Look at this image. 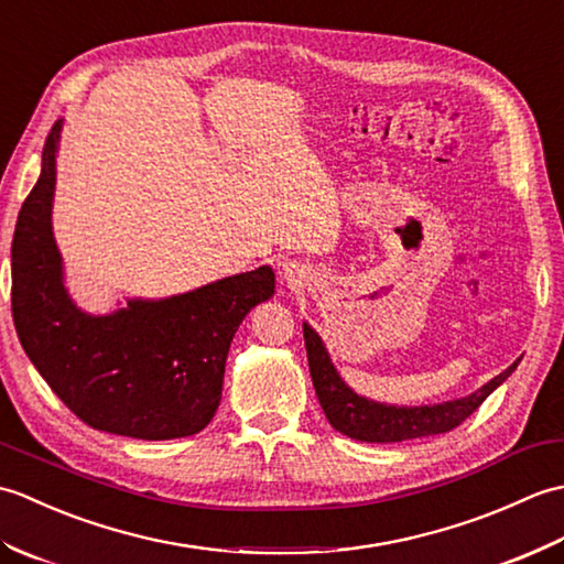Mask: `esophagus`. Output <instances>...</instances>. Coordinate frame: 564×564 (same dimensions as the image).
<instances>
[{"instance_id":"1","label":"esophagus","mask_w":564,"mask_h":564,"mask_svg":"<svg viewBox=\"0 0 564 564\" xmlns=\"http://www.w3.org/2000/svg\"><path fill=\"white\" fill-rule=\"evenodd\" d=\"M281 273H283V279H285V281L293 283V281H297V273H301V271H297L295 263H285Z\"/></svg>"}]
</instances>
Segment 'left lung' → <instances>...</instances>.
<instances>
[{"instance_id": "left-lung-1", "label": "left lung", "mask_w": 564, "mask_h": 564, "mask_svg": "<svg viewBox=\"0 0 564 564\" xmlns=\"http://www.w3.org/2000/svg\"><path fill=\"white\" fill-rule=\"evenodd\" d=\"M303 334L310 376H313L317 400L322 410H325L329 424L339 434L366 443H398L446 434V431L460 426L521 364V358H517L505 373H499L487 386L475 390L473 394H465L460 400L422 406H400L368 400L364 394L354 392L337 373V368H334L327 354V346L322 344V337L307 322H303Z\"/></svg>"}]
</instances>
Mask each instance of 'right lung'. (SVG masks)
Returning <instances> with one entry per match:
<instances>
[{
  "mask_svg": "<svg viewBox=\"0 0 564 564\" xmlns=\"http://www.w3.org/2000/svg\"><path fill=\"white\" fill-rule=\"evenodd\" d=\"M57 121L41 176L19 210L11 242V313L23 351L84 424L166 441L210 424L223 398L227 351L251 307L275 289L271 267L227 275L162 301H128L89 315L65 289L53 237Z\"/></svg>",
  "mask_w": 564,
  "mask_h": 564,
  "instance_id": "obj_1",
  "label": "right lung"
}]
</instances>
